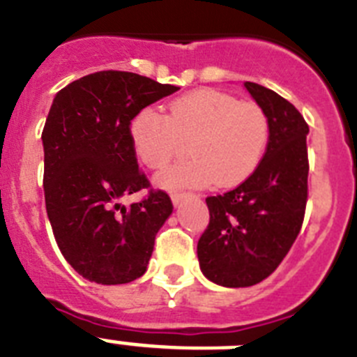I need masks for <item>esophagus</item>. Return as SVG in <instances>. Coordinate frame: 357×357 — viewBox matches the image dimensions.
Masks as SVG:
<instances>
[{"instance_id": "1", "label": "esophagus", "mask_w": 357, "mask_h": 357, "mask_svg": "<svg viewBox=\"0 0 357 357\" xmlns=\"http://www.w3.org/2000/svg\"><path fill=\"white\" fill-rule=\"evenodd\" d=\"M188 197H189V195H185V193H173V195H172L173 206L178 207V206H181V204H182V202H184Z\"/></svg>"}]
</instances>
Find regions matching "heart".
<instances>
[{
  "instance_id": "1",
  "label": "heart",
  "mask_w": 357,
  "mask_h": 357,
  "mask_svg": "<svg viewBox=\"0 0 357 357\" xmlns=\"http://www.w3.org/2000/svg\"><path fill=\"white\" fill-rule=\"evenodd\" d=\"M130 139L135 157L148 169L164 168L188 143L191 157L159 173V188H234L263 160L270 119L257 103L202 89L176 98L169 116L153 109L137 112L130 121Z\"/></svg>"
}]
</instances>
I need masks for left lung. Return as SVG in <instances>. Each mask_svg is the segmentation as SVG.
<instances>
[{
  "mask_svg": "<svg viewBox=\"0 0 357 357\" xmlns=\"http://www.w3.org/2000/svg\"><path fill=\"white\" fill-rule=\"evenodd\" d=\"M245 89L270 119V141L247 181L206 198L211 220L197 247L202 273L225 288L257 284L279 266L301 232L307 200V123L275 91L254 82Z\"/></svg>",
  "mask_w": 357,
  "mask_h": 357,
  "instance_id": "1",
  "label": "left lung"
}]
</instances>
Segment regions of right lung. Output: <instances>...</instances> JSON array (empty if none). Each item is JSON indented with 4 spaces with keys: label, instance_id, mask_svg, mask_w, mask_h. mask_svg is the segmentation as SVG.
I'll use <instances>...</instances> for the list:
<instances>
[{
    "label": "right lung",
    "instance_id": "right-lung-1",
    "mask_svg": "<svg viewBox=\"0 0 357 357\" xmlns=\"http://www.w3.org/2000/svg\"><path fill=\"white\" fill-rule=\"evenodd\" d=\"M178 87L127 71H100L55 94L43 130L44 200L56 245L96 284L146 272L155 234L173 213L164 191L125 207L148 188L130 139L137 112Z\"/></svg>",
    "mask_w": 357,
    "mask_h": 357
}]
</instances>
